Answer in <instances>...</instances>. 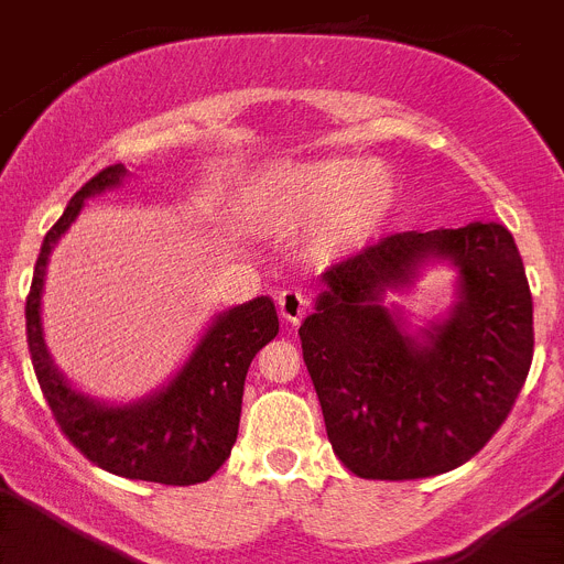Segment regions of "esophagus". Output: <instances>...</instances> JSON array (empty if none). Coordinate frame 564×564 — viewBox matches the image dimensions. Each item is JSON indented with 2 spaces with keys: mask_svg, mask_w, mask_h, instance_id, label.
<instances>
[{
  "mask_svg": "<svg viewBox=\"0 0 564 564\" xmlns=\"http://www.w3.org/2000/svg\"><path fill=\"white\" fill-rule=\"evenodd\" d=\"M279 305V316L291 322V325H299L305 313L311 311V299H307L305 291H299V288H285V291L276 296Z\"/></svg>",
  "mask_w": 564,
  "mask_h": 564,
  "instance_id": "obj_1",
  "label": "esophagus"
}]
</instances>
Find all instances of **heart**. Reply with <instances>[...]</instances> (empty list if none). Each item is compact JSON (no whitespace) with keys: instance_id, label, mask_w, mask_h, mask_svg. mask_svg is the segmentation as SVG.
<instances>
[{"instance_id":"heart-1","label":"heart","mask_w":564,"mask_h":564,"mask_svg":"<svg viewBox=\"0 0 564 564\" xmlns=\"http://www.w3.org/2000/svg\"><path fill=\"white\" fill-rule=\"evenodd\" d=\"M259 226L282 237L322 231V248L350 251L367 242L392 208L390 174L364 158L276 163L248 188Z\"/></svg>"}]
</instances>
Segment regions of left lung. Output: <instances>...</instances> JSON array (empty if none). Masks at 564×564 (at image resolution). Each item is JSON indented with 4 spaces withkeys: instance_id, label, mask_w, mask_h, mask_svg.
Listing matches in <instances>:
<instances>
[{
    "instance_id": "left-lung-1",
    "label": "left lung",
    "mask_w": 564,
    "mask_h": 564,
    "mask_svg": "<svg viewBox=\"0 0 564 564\" xmlns=\"http://www.w3.org/2000/svg\"><path fill=\"white\" fill-rule=\"evenodd\" d=\"M430 252L462 268V302L426 345L380 305ZM325 293L299 327L327 437L364 480L452 471L506 423L534 358V302L508 228L387 234L322 273Z\"/></svg>"
}]
</instances>
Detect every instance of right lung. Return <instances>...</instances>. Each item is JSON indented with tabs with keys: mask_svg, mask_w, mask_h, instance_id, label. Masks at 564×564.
I'll list each match as a JSON object with an SVG mask.
<instances>
[{
	"mask_svg": "<svg viewBox=\"0 0 564 564\" xmlns=\"http://www.w3.org/2000/svg\"><path fill=\"white\" fill-rule=\"evenodd\" d=\"M123 174L127 169L115 163L89 177L73 194L56 226L44 234L33 285L24 302L30 361L50 415L87 460L129 480L194 486L206 482L231 455L248 367L279 333L276 307L268 296H259L248 305L223 313L208 327L206 338L197 344V350L177 378L149 401L112 410L69 390L50 364L39 322L47 257L56 239L76 220L89 194L115 186Z\"/></svg>",
	"mask_w": 564,
	"mask_h": 564,
	"instance_id": "1",
	"label": "right lung"
}]
</instances>
